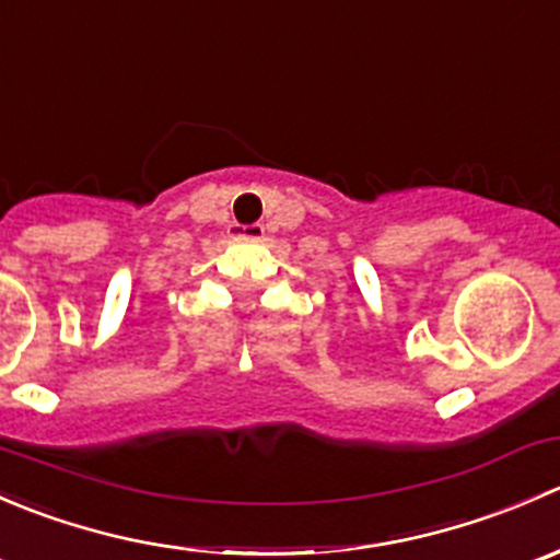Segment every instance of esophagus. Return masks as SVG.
<instances>
[{"mask_svg":"<svg viewBox=\"0 0 560 560\" xmlns=\"http://www.w3.org/2000/svg\"><path fill=\"white\" fill-rule=\"evenodd\" d=\"M262 235V224H233V228H230V238L233 241H259Z\"/></svg>","mask_w":560,"mask_h":560,"instance_id":"obj_1","label":"esophagus"}]
</instances>
